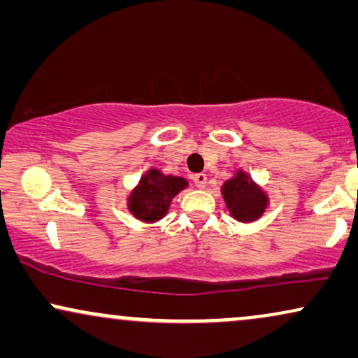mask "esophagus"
I'll use <instances>...</instances> for the list:
<instances>
[{
	"mask_svg": "<svg viewBox=\"0 0 358 358\" xmlns=\"http://www.w3.org/2000/svg\"><path fill=\"white\" fill-rule=\"evenodd\" d=\"M193 182H194V185H196L198 188H205L206 187V183H208V176L205 175V173H196L193 176Z\"/></svg>",
	"mask_w": 358,
	"mask_h": 358,
	"instance_id": "obj_1",
	"label": "esophagus"
}]
</instances>
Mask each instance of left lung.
Listing matches in <instances>:
<instances>
[{"label": "left lung", "mask_w": 358, "mask_h": 358, "mask_svg": "<svg viewBox=\"0 0 358 358\" xmlns=\"http://www.w3.org/2000/svg\"><path fill=\"white\" fill-rule=\"evenodd\" d=\"M221 193L233 218L241 223H251L261 218L269 205L264 189L252 182L251 176L243 170H238L233 178L226 180Z\"/></svg>", "instance_id": "8db88e82"}]
</instances>
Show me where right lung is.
<instances>
[{"instance_id":"right-lung-1","label":"right lung","mask_w":358,"mask_h":358,"mask_svg":"<svg viewBox=\"0 0 358 358\" xmlns=\"http://www.w3.org/2000/svg\"><path fill=\"white\" fill-rule=\"evenodd\" d=\"M187 187L188 182L182 176L164 175L160 170L150 169L127 198V206L137 220L155 223L169 213L171 200Z\"/></svg>"}]
</instances>
